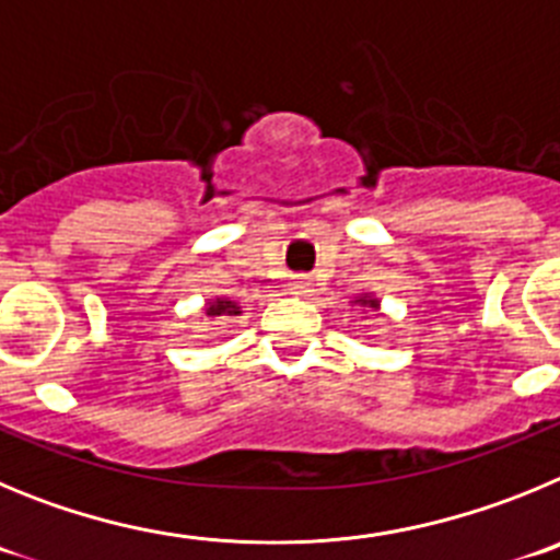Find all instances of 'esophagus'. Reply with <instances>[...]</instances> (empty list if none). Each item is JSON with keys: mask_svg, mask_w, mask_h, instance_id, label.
Segmentation results:
<instances>
[{"mask_svg": "<svg viewBox=\"0 0 560 560\" xmlns=\"http://www.w3.org/2000/svg\"><path fill=\"white\" fill-rule=\"evenodd\" d=\"M287 290H290V295H299V299H304V295H310L312 292V281L306 279V276H295Z\"/></svg>", "mask_w": 560, "mask_h": 560, "instance_id": "esophagus-1", "label": "esophagus"}]
</instances>
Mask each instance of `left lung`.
Segmentation results:
<instances>
[{
	"label": "left lung",
	"instance_id": "8db88e82",
	"mask_svg": "<svg viewBox=\"0 0 560 560\" xmlns=\"http://www.w3.org/2000/svg\"><path fill=\"white\" fill-rule=\"evenodd\" d=\"M357 304L362 306H371V310H380V301L371 299V295H362V299H357Z\"/></svg>",
	"mask_w": 560,
	"mask_h": 560
}]
</instances>
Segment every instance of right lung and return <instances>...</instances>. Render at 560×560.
Listing matches in <instances>:
<instances>
[{"label":"right lung","mask_w":560,"mask_h":560,"mask_svg":"<svg viewBox=\"0 0 560 560\" xmlns=\"http://www.w3.org/2000/svg\"><path fill=\"white\" fill-rule=\"evenodd\" d=\"M206 315H211V317H218V315H240V306H236L234 301L218 299V301H211V304L206 306Z\"/></svg>","instance_id":"1"}]
</instances>
